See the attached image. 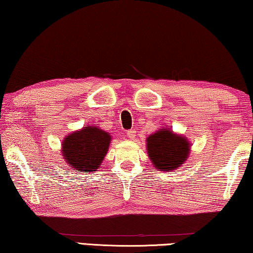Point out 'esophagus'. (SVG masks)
<instances>
[{
	"mask_svg": "<svg viewBox=\"0 0 253 253\" xmlns=\"http://www.w3.org/2000/svg\"><path fill=\"white\" fill-rule=\"evenodd\" d=\"M127 136L129 137L130 139H133L135 136H136V130H135V129L128 130V131H127Z\"/></svg>",
	"mask_w": 253,
	"mask_h": 253,
	"instance_id": "esophagus-1",
	"label": "esophagus"
}]
</instances>
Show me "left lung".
Returning a JSON list of instances; mask_svg holds the SVG:
<instances>
[{
  "instance_id": "8db88e82",
  "label": "left lung",
  "mask_w": 253,
  "mask_h": 253,
  "mask_svg": "<svg viewBox=\"0 0 253 253\" xmlns=\"http://www.w3.org/2000/svg\"><path fill=\"white\" fill-rule=\"evenodd\" d=\"M190 142L182 135L172 133L168 128H161L146 138L148 156L156 169L175 170L187 160Z\"/></svg>"
}]
</instances>
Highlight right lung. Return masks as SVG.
Here are the masks:
<instances>
[{
  "instance_id": "1",
  "label": "right lung",
  "mask_w": 253,
  "mask_h": 253,
  "mask_svg": "<svg viewBox=\"0 0 253 253\" xmlns=\"http://www.w3.org/2000/svg\"><path fill=\"white\" fill-rule=\"evenodd\" d=\"M110 134L95 126L83 127L62 141V156L71 169L93 172L99 169L110 145Z\"/></svg>"
}]
</instances>
